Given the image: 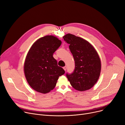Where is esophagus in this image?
Wrapping results in <instances>:
<instances>
[{
	"instance_id": "1",
	"label": "esophagus",
	"mask_w": 125,
	"mask_h": 125,
	"mask_svg": "<svg viewBox=\"0 0 125 125\" xmlns=\"http://www.w3.org/2000/svg\"><path fill=\"white\" fill-rule=\"evenodd\" d=\"M63 69H64V70L65 71H66V69H67V67H66V66H64V67H63Z\"/></svg>"
}]
</instances>
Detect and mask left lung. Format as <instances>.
I'll return each mask as SVG.
<instances>
[{"instance_id":"8db88e82","label":"left lung","mask_w":125,"mask_h":125,"mask_svg":"<svg viewBox=\"0 0 125 125\" xmlns=\"http://www.w3.org/2000/svg\"><path fill=\"white\" fill-rule=\"evenodd\" d=\"M64 40L69 44L75 69L66 76L75 90L84 91L91 89L97 82L101 71L100 59L95 49L88 42L71 34L64 36Z\"/></svg>"}]
</instances>
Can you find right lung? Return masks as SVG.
I'll use <instances>...</instances> for the list:
<instances>
[{
    "label": "right lung",
    "mask_w": 125,
    "mask_h": 125,
    "mask_svg": "<svg viewBox=\"0 0 125 125\" xmlns=\"http://www.w3.org/2000/svg\"><path fill=\"white\" fill-rule=\"evenodd\" d=\"M61 43L54 36H45L36 41L28 52L24 67L25 77L38 92L49 93L55 87L59 77L65 73L52 56Z\"/></svg>",
    "instance_id": "right-lung-1"
}]
</instances>
